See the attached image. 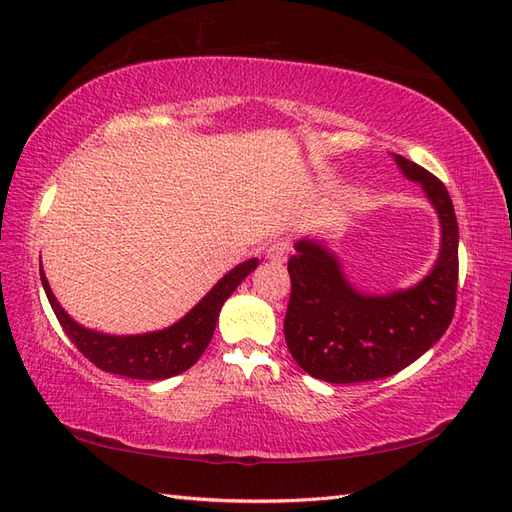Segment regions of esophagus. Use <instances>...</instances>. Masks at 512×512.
Returning a JSON list of instances; mask_svg holds the SVG:
<instances>
[{"mask_svg":"<svg viewBox=\"0 0 512 512\" xmlns=\"http://www.w3.org/2000/svg\"><path fill=\"white\" fill-rule=\"evenodd\" d=\"M287 253H290V242H274L268 246L266 251V257L270 261H285L287 259Z\"/></svg>","mask_w":512,"mask_h":512,"instance_id":"1","label":"esophagus"}]
</instances>
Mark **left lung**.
Here are the masks:
<instances>
[{
    "label": "left lung",
    "instance_id": "1",
    "mask_svg": "<svg viewBox=\"0 0 512 512\" xmlns=\"http://www.w3.org/2000/svg\"><path fill=\"white\" fill-rule=\"evenodd\" d=\"M402 175L417 181L435 207L441 248L426 277L406 290L365 294L352 285L335 253L303 238L287 261L292 296L283 331L294 361L326 383L376 381L404 370L448 331L456 307L458 222L443 183L393 153Z\"/></svg>",
    "mask_w": 512,
    "mask_h": 512
}]
</instances>
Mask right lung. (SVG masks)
<instances>
[{"mask_svg": "<svg viewBox=\"0 0 512 512\" xmlns=\"http://www.w3.org/2000/svg\"><path fill=\"white\" fill-rule=\"evenodd\" d=\"M257 259L242 261L240 266L229 270L212 290H209L199 305H194L179 322L162 331L142 333V335H108L77 324L67 311L60 307L54 292L47 283L41 266V281L51 309L64 333L69 335L75 348L95 363L103 372H112L127 378H140V381H164V378L177 376L199 361L207 344L212 342L218 322L220 307L233 294L248 274L257 268Z\"/></svg>", "mask_w": 512, "mask_h": 512, "instance_id": "add662e5", "label": "right lung"}]
</instances>
